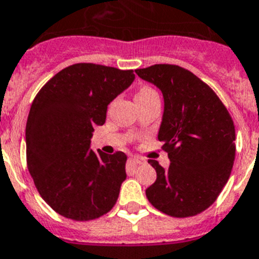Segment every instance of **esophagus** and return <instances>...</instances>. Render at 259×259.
<instances>
[{"mask_svg":"<svg viewBox=\"0 0 259 259\" xmlns=\"http://www.w3.org/2000/svg\"><path fill=\"white\" fill-rule=\"evenodd\" d=\"M130 161H133V163H136V164H143L145 163V159L141 156H133L130 157Z\"/></svg>","mask_w":259,"mask_h":259,"instance_id":"34e87169","label":"esophagus"}]
</instances>
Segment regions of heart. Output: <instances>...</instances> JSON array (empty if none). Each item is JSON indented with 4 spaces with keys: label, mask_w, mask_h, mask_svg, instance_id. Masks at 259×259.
<instances>
[{
    "label": "heart",
    "mask_w": 259,
    "mask_h": 259,
    "mask_svg": "<svg viewBox=\"0 0 259 259\" xmlns=\"http://www.w3.org/2000/svg\"><path fill=\"white\" fill-rule=\"evenodd\" d=\"M155 96H159L157 95V92L155 91L154 89H151V87H141L139 89V91L137 92L136 95V102H138V100H147V99H151V98H155Z\"/></svg>",
    "instance_id": "b5f03b06"
}]
</instances>
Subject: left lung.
<instances>
[{"label": "left lung", "instance_id": "1", "mask_svg": "<svg viewBox=\"0 0 259 259\" xmlns=\"http://www.w3.org/2000/svg\"><path fill=\"white\" fill-rule=\"evenodd\" d=\"M136 73L163 92L157 138L170 160L167 169L148 160L156 181L146 189L147 199L169 217H194L217 201L231 176L236 154L232 117L213 90L184 67L159 64Z\"/></svg>", "mask_w": 259, "mask_h": 259}]
</instances>
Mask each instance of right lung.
Listing matches in <instances>:
<instances>
[{
	"mask_svg": "<svg viewBox=\"0 0 259 259\" xmlns=\"http://www.w3.org/2000/svg\"><path fill=\"white\" fill-rule=\"evenodd\" d=\"M133 70L74 64L33 99L26 125L27 167L41 198L57 213L89 222L109 212L126 179L127 157L90 150L108 104L134 80Z\"/></svg>",
	"mask_w": 259,
	"mask_h": 259,
	"instance_id": "right-lung-1",
	"label": "right lung"
}]
</instances>
